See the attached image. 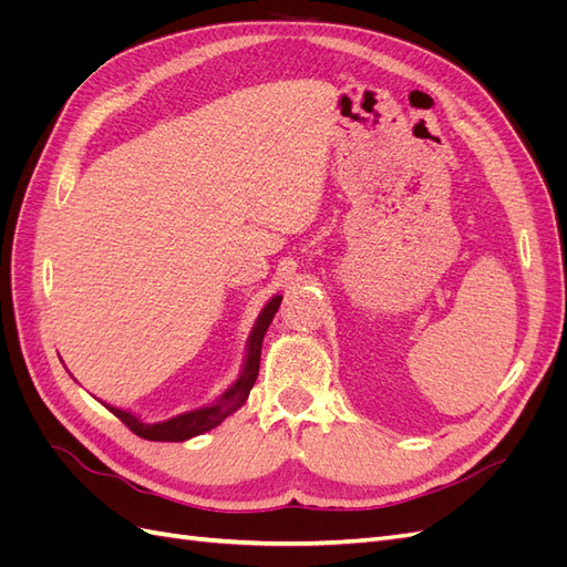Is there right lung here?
I'll return each mask as SVG.
<instances>
[{
    "instance_id": "add662e5",
    "label": "right lung",
    "mask_w": 567,
    "mask_h": 567,
    "mask_svg": "<svg viewBox=\"0 0 567 567\" xmlns=\"http://www.w3.org/2000/svg\"><path fill=\"white\" fill-rule=\"evenodd\" d=\"M279 305H281V296H274L265 305V310L260 312V317H257L252 331H250V338H248V354H246L241 375H238V381L229 390H225V394H221V398L215 400L213 404L186 411V414L173 416V419L161 421V423H146L142 419H136L134 414H130V411H125V409H117L111 404H104V406L109 411H113V414L123 421L134 435H140L144 440H153V442H184V440H192L196 435L213 431L215 425H219L229 414H234L238 406H244V402L248 400V394L257 381V371H260L262 338L269 329L274 315H277Z\"/></svg>"
}]
</instances>
